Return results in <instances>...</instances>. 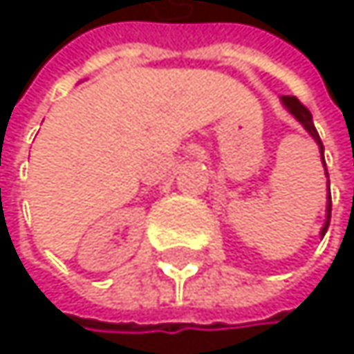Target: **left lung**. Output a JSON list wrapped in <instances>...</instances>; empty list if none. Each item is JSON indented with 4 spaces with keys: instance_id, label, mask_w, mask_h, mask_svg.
Instances as JSON below:
<instances>
[{
    "instance_id": "8db88e82",
    "label": "left lung",
    "mask_w": 354,
    "mask_h": 354,
    "mask_svg": "<svg viewBox=\"0 0 354 354\" xmlns=\"http://www.w3.org/2000/svg\"><path fill=\"white\" fill-rule=\"evenodd\" d=\"M282 104L287 106V110L299 120V123L310 131V136L317 140V144L321 146V157H323V142H321V138H319V133H317V129H315V123H312V114H310V110L295 97V95H282ZM323 163H325V157H323ZM327 171V169H325ZM327 178H329V174H327ZM329 201H327V221H325V227L321 229V236H325V231H327V227H329V221H331V193H329V197H327Z\"/></svg>"
}]
</instances>
